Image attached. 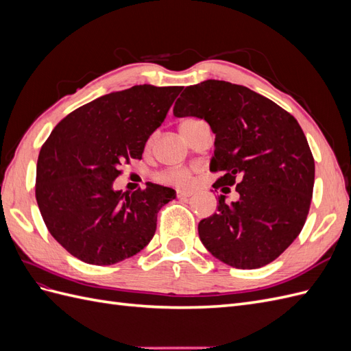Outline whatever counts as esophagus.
Wrapping results in <instances>:
<instances>
[{"instance_id": "obj_1", "label": "esophagus", "mask_w": 351, "mask_h": 351, "mask_svg": "<svg viewBox=\"0 0 351 351\" xmlns=\"http://www.w3.org/2000/svg\"><path fill=\"white\" fill-rule=\"evenodd\" d=\"M192 195H193V190H180V192H177V196L182 197V199L190 197Z\"/></svg>"}]
</instances>
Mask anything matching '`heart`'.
I'll use <instances>...</instances> for the list:
<instances>
[{"label":"heart","mask_w":351,"mask_h":351,"mask_svg":"<svg viewBox=\"0 0 351 351\" xmlns=\"http://www.w3.org/2000/svg\"><path fill=\"white\" fill-rule=\"evenodd\" d=\"M190 121H192V120H190ZM186 123H189V121H186ZM159 180H161V182H164V183L173 184V186H184L190 180V171L186 168L168 169V171H165V173L159 176Z\"/></svg>","instance_id":"b5f03b06"}]
</instances>
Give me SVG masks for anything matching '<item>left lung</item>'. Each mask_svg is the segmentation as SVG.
Returning <instances> with one entry per match:
<instances>
[{
    "instance_id": "1",
    "label": "left lung",
    "mask_w": 351,
    "mask_h": 351,
    "mask_svg": "<svg viewBox=\"0 0 351 351\" xmlns=\"http://www.w3.org/2000/svg\"><path fill=\"white\" fill-rule=\"evenodd\" d=\"M176 117L205 120L215 134L214 184L236 186L239 199L218 197L197 226L200 241L232 268L254 269L277 259L300 234L309 214L315 161L291 114L246 86L205 80L180 95Z\"/></svg>"
}]
</instances>
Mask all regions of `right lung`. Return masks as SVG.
Listing matches in <instances>:
<instances>
[{"instance_id":"add662e5","label":"right lung","mask_w":351,"mask_h":351,"mask_svg":"<svg viewBox=\"0 0 351 351\" xmlns=\"http://www.w3.org/2000/svg\"><path fill=\"white\" fill-rule=\"evenodd\" d=\"M182 86L139 84L70 112L40 147L36 202L51 236L74 258L112 265L134 256L155 234L156 215L176 190L147 183L121 193L123 162L141 159Z\"/></svg>"}]
</instances>
